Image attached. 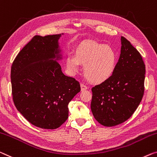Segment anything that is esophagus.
<instances>
[{
  "label": "esophagus",
  "mask_w": 157,
  "mask_h": 157,
  "mask_svg": "<svg viewBox=\"0 0 157 157\" xmlns=\"http://www.w3.org/2000/svg\"><path fill=\"white\" fill-rule=\"evenodd\" d=\"M80 86H81V90L82 91H85L86 90H87V86H86L85 85H84V84H80Z\"/></svg>",
  "instance_id": "obj_1"
}]
</instances>
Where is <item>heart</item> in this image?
Wrapping results in <instances>:
<instances>
[{"mask_svg": "<svg viewBox=\"0 0 157 157\" xmlns=\"http://www.w3.org/2000/svg\"><path fill=\"white\" fill-rule=\"evenodd\" d=\"M116 59V53L111 46L95 41H86L77 46L75 56H67L65 65L71 75L79 71V65H85L86 78L94 84H101L113 75Z\"/></svg>", "mask_w": 157, "mask_h": 157, "instance_id": "b5f03b06", "label": "heart"}]
</instances>
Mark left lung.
<instances>
[{"instance_id":"8db88e82","label":"left lung","mask_w":157,"mask_h":157,"mask_svg":"<svg viewBox=\"0 0 157 157\" xmlns=\"http://www.w3.org/2000/svg\"><path fill=\"white\" fill-rule=\"evenodd\" d=\"M121 50L115 71L108 80L92 89L91 110L102 125L125 122L134 113L144 92L145 65L139 51L121 36Z\"/></svg>"}]
</instances>
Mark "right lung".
Listing matches in <instances>:
<instances>
[{"label": "right lung", "instance_id": "1", "mask_svg": "<svg viewBox=\"0 0 157 157\" xmlns=\"http://www.w3.org/2000/svg\"><path fill=\"white\" fill-rule=\"evenodd\" d=\"M61 34L36 35L11 67L12 94L17 111L30 123L56 129L68 118V104L80 92L78 81L63 73L58 39Z\"/></svg>", "mask_w": 157, "mask_h": 157}]
</instances>
